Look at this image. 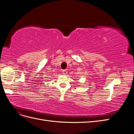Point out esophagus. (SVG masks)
<instances>
[{"label":"esophagus","instance_id":"esophagus-1","mask_svg":"<svg viewBox=\"0 0 134 134\" xmlns=\"http://www.w3.org/2000/svg\"><path fill=\"white\" fill-rule=\"evenodd\" d=\"M63 74H66L67 70H63Z\"/></svg>","mask_w":134,"mask_h":134}]
</instances>
